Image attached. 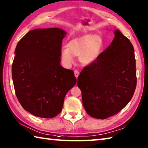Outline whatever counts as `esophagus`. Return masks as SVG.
<instances>
[{"instance_id":"obj_1","label":"esophagus","mask_w":148,"mask_h":148,"mask_svg":"<svg viewBox=\"0 0 148 148\" xmlns=\"http://www.w3.org/2000/svg\"><path fill=\"white\" fill-rule=\"evenodd\" d=\"M79 74V73L78 71H74V75H75V77H76V78H77V77H78Z\"/></svg>"}]
</instances>
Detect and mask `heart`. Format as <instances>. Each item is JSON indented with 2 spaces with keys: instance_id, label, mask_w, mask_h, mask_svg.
<instances>
[{
  "instance_id": "heart-1",
  "label": "heart",
  "mask_w": 148,
  "mask_h": 148,
  "mask_svg": "<svg viewBox=\"0 0 148 148\" xmlns=\"http://www.w3.org/2000/svg\"><path fill=\"white\" fill-rule=\"evenodd\" d=\"M104 47L103 37L98 34H87L73 39L60 50L63 65L71 66L74 56H79V61L83 65L93 63L100 56Z\"/></svg>"
}]
</instances>
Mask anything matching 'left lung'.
Returning <instances> with one entry per match:
<instances>
[{"label": "left lung", "mask_w": 148, "mask_h": 148, "mask_svg": "<svg viewBox=\"0 0 148 148\" xmlns=\"http://www.w3.org/2000/svg\"><path fill=\"white\" fill-rule=\"evenodd\" d=\"M106 50L77 77L87 113L98 119L116 114L127 106L136 85L134 48L119 29Z\"/></svg>", "instance_id": "8db88e82"}]
</instances>
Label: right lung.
I'll return each instance as SVG.
<instances>
[{
  "instance_id": "1",
  "label": "right lung",
  "mask_w": 148,
  "mask_h": 148,
  "mask_svg": "<svg viewBox=\"0 0 148 148\" xmlns=\"http://www.w3.org/2000/svg\"><path fill=\"white\" fill-rule=\"evenodd\" d=\"M66 32L58 28L30 30L18 41L12 73L16 96L26 111L52 119L60 113L68 91L76 85L74 72L60 65Z\"/></svg>"
}]
</instances>
